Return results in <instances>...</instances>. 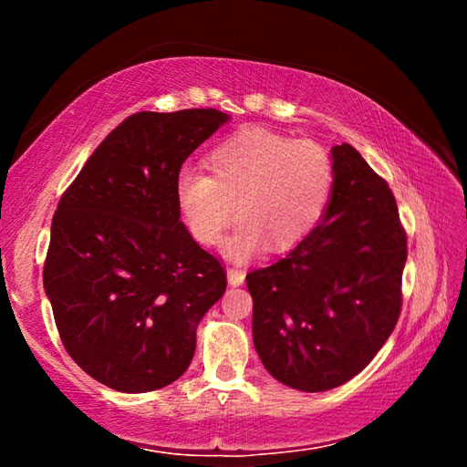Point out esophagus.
Masks as SVG:
<instances>
[{
  "instance_id": "34e87169",
  "label": "esophagus",
  "mask_w": 467,
  "mask_h": 467,
  "mask_svg": "<svg viewBox=\"0 0 467 467\" xmlns=\"http://www.w3.org/2000/svg\"><path fill=\"white\" fill-rule=\"evenodd\" d=\"M226 275H228V284H231V286H241V284L244 282V272L236 270V267H228Z\"/></svg>"
}]
</instances>
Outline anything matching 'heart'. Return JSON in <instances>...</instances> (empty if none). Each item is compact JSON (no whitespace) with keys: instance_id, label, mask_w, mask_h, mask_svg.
<instances>
[{"instance_id":"1","label":"heart","mask_w":467,"mask_h":467,"mask_svg":"<svg viewBox=\"0 0 467 467\" xmlns=\"http://www.w3.org/2000/svg\"><path fill=\"white\" fill-rule=\"evenodd\" d=\"M210 175L185 167L175 177V202L189 234L214 247L224 241L233 259H249L270 244L288 251L306 239L326 214L336 185L329 150L315 140L251 128L234 133L205 158Z\"/></svg>"}]
</instances>
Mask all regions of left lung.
Instances as JSON below:
<instances>
[{"instance_id": "1", "label": "left lung", "mask_w": 467, "mask_h": 467, "mask_svg": "<svg viewBox=\"0 0 467 467\" xmlns=\"http://www.w3.org/2000/svg\"><path fill=\"white\" fill-rule=\"evenodd\" d=\"M331 158L336 185L317 228L247 274L259 358L280 383L309 393L350 381L381 350L400 319L408 257L387 181L350 144Z\"/></svg>"}]
</instances>
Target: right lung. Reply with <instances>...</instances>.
Masks as SVG:
<instances>
[{
  "mask_svg": "<svg viewBox=\"0 0 467 467\" xmlns=\"http://www.w3.org/2000/svg\"><path fill=\"white\" fill-rule=\"evenodd\" d=\"M228 115L216 109L130 115L109 133L55 210L45 292L69 357L123 393L185 373L195 329L226 272L181 223L175 177Z\"/></svg>",
  "mask_w": 467,
  "mask_h": 467,
  "instance_id": "right-lung-1",
  "label": "right lung"
}]
</instances>
